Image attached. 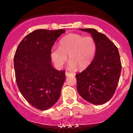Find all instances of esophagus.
I'll use <instances>...</instances> for the list:
<instances>
[{
    "instance_id": "34e87169",
    "label": "esophagus",
    "mask_w": 133,
    "mask_h": 133,
    "mask_svg": "<svg viewBox=\"0 0 133 133\" xmlns=\"http://www.w3.org/2000/svg\"><path fill=\"white\" fill-rule=\"evenodd\" d=\"M65 76H66V77H69V76H70L72 75L71 73L68 72H65Z\"/></svg>"
}]
</instances>
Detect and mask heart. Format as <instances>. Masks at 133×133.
<instances>
[{"instance_id":"b5f03b06","label":"heart","mask_w":133,"mask_h":133,"mask_svg":"<svg viewBox=\"0 0 133 133\" xmlns=\"http://www.w3.org/2000/svg\"><path fill=\"white\" fill-rule=\"evenodd\" d=\"M96 51V41L92 37L69 34L61 39L59 47L52 49L51 56L55 65L61 68L67 61L69 55V68L83 70L92 62Z\"/></svg>"}]
</instances>
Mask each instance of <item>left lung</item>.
<instances>
[{"label": "left lung", "mask_w": 133, "mask_h": 133, "mask_svg": "<svg viewBox=\"0 0 133 133\" xmlns=\"http://www.w3.org/2000/svg\"><path fill=\"white\" fill-rule=\"evenodd\" d=\"M91 34L96 43L94 59L84 71L76 75L77 89L86 101L101 105L110 100L116 89L121 63L117 47L94 29H79Z\"/></svg>", "instance_id": "8db88e82"}]
</instances>
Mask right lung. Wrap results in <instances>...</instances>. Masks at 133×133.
Here are the masks:
<instances>
[{
  "label": "right lung",
  "instance_id": "right-lung-1",
  "mask_svg": "<svg viewBox=\"0 0 133 133\" xmlns=\"http://www.w3.org/2000/svg\"><path fill=\"white\" fill-rule=\"evenodd\" d=\"M65 30L38 29L27 34L17 49L14 62L16 82L25 99L47 110L57 103L65 79L64 71L51 63L52 47Z\"/></svg>",
  "mask_w": 133,
  "mask_h": 133
}]
</instances>
